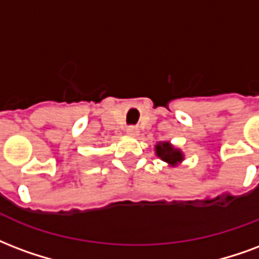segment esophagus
I'll list each match as a JSON object with an SVG mask.
<instances>
[{
	"label": "esophagus",
	"instance_id": "esophagus-1",
	"mask_svg": "<svg viewBox=\"0 0 259 259\" xmlns=\"http://www.w3.org/2000/svg\"><path fill=\"white\" fill-rule=\"evenodd\" d=\"M126 132H127V135H130V136L139 135V129H136L135 126H130V127H127V130H126Z\"/></svg>",
	"mask_w": 259,
	"mask_h": 259
}]
</instances>
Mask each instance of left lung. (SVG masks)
Returning a JSON list of instances; mask_svg holds the SVG:
<instances>
[{"instance_id": "left-lung-1", "label": "left lung", "mask_w": 259, "mask_h": 259, "mask_svg": "<svg viewBox=\"0 0 259 259\" xmlns=\"http://www.w3.org/2000/svg\"><path fill=\"white\" fill-rule=\"evenodd\" d=\"M155 151H156V155L159 158L170 166H176V164L183 162V152L180 149L174 148L170 143H158V145L155 147Z\"/></svg>"}]
</instances>
